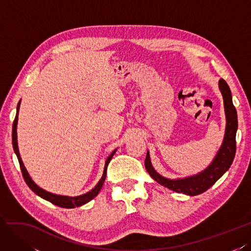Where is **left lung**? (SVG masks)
I'll use <instances>...</instances> for the list:
<instances>
[{"label": "left lung", "instance_id": "obj_1", "mask_svg": "<svg viewBox=\"0 0 251 251\" xmlns=\"http://www.w3.org/2000/svg\"><path fill=\"white\" fill-rule=\"evenodd\" d=\"M219 88L224 100V109L226 116V129L223 143L219 149L217 155L214 156L210 165L202 173L184 178L170 180L157 174L150 162L149 152L147 151L145 159V167L155 182L178 193L187 196H198L203 193L216 183L231 166L235 155V134L238 130V114L232 103L231 91L227 83L221 78L219 81Z\"/></svg>", "mask_w": 251, "mask_h": 251}]
</instances>
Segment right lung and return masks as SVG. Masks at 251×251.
Segmentation results:
<instances>
[{
    "label": "right lung",
    "instance_id": "right-lung-1",
    "mask_svg": "<svg viewBox=\"0 0 251 251\" xmlns=\"http://www.w3.org/2000/svg\"><path fill=\"white\" fill-rule=\"evenodd\" d=\"M20 104L21 101L18 104L17 107V116L16 119L13 121V125H12V146H13V150L14 152H16L17 156H18V160L20 163V167L21 170H22V175L24 180L26 182V184L28 185V187H29L35 195H38L39 197H41L42 199L46 200V201H49L50 203H52L56 206H60L62 208H75V207H80L86 203H88L89 201H91L92 199L96 198L98 196L99 191L101 190L102 186L104 184L105 181V177H106V174H107V166H108V164L110 162V160L112 159L113 154L116 153L117 149H114L113 151L111 152V154L107 157V160L105 162V167H104V171H103V176L101 177V180L99 181V183L96 185V187L94 189H91L90 191H88L87 193H85V195L82 196H77V197H67V196H59V195H54V193L51 192H48L44 189H42L41 187L35 184L32 178L29 176V174L27 173V170L24 166V164L22 162V159H21L20 156V152H19V147H18V137H17V125H18V116H19V109H20Z\"/></svg>",
    "mask_w": 251,
    "mask_h": 251
}]
</instances>
